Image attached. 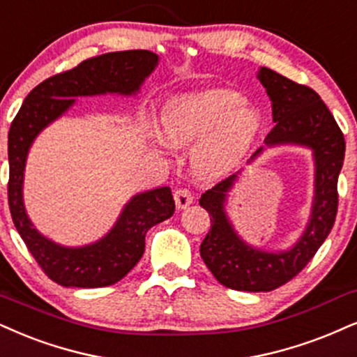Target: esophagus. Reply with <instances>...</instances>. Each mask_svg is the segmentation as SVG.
Listing matches in <instances>:
<instances>
[{
    "label": "esophagus",
    "instance_id": "34e87169",
    "mask_svg": "<svg viewBox=\"0 0 357 357\" xmlns=\"http://www.w3.org/2000/svg\"><path fill=\"white\" fill-rule=\"evenodd\" d=\"M174 200H175V205H177V208L183 210L192 204L193 195L190 190H187V188H177V190L174 192Z\"/></svg>",
    "mask_w": 357,
    "mask_h": 357
}]
</instances>
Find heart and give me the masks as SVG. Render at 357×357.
Segmentation results:
<instances>
[{
    "instance_id": "b5f03b06",
    "label": "heart",
    "mask_w": 357,
    "mask_h": 357,
    "mask_svg": "<svg viewBox=\"0 0 357 357\" xmlns=\"http://www.w3.org/2000/svg\"><path fill=\"white\" fill-rule=\"evenodd\" d=\"M162 130L153 137L162 147L193 145L190 162L200 177H228L252 155L265 127V116L231 89H206L172 98L164 105Z\"/></svg>"
}]
</instances>
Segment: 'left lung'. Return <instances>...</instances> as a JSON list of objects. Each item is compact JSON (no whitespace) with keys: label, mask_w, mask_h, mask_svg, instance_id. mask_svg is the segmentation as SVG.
Listing matches in <instances>:
<instances>
[{"label":"left lung","mask_w":357,"mask_h":357,"mask_svg":"<svg viewBox=\"0 0 357 357\" xmlns=\"http://www.w3.org/2000/svg\"><path fill=\"white\" fill-rule=\"evenodd\" d=\"M258 81L266 89L273 109V127L265 145L248 165L268 149L294 145L307 149L313 158V200L300 238L283 250H265L248 243L236 231L228 199L245 169L228 177L200 197V206L210 215V231L200 245V257L218 283L236 291H273L296 276L307 265L331 231L337 212V177L344 162V135L326 104L310 87L259 68Z\"/></svg>","instance_id":"8db88e82"}]
</instances>
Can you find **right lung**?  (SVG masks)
Masks as SVG:
<instances>
[{
	"label": "right lung",
	"instance_id": "right-lung-1",
	"mask_svg": "<svg viewBox=\"0 0 357 357\" xmlns=\"http://www.w3.org/2000/svg\"><path fill=\"white\" fill-rule=\"evenodd\" d=\"M151 51H121L92 57L34 87L24 99L8 134L10 183L8 199L13 222L44 273L66 288H102L121 281L139 263L145 233L170 218L175 202L170 187L132 195L114 225L99 240L68 246L47 238L26 212L23 185L29 149L38 135L69 112L77 98L124 96L137 98L140 87L158 66Z\"/></svg>",
	"mask_w": 357,
	"mask_h": 357
}]
</instances>
